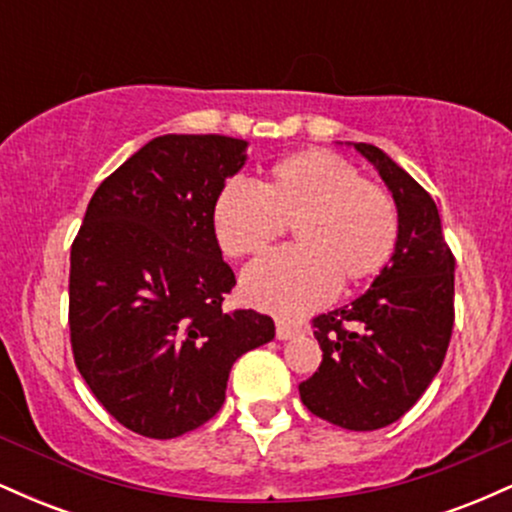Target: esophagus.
Wrapping results in <instances>:
<instances>
[{"label": "esophagus", "instance_id": "obj_1", "mask_svg": "<svg viewBox=\"0 0 512 512\" xmlns=\"http://www.w3.org/2000/svg\"><path fill=\"white\" fill-rule=\"evenodd\" d=\"M298 332H301V327H298V325H293V322H286V320H276V339H281V342H284V339H291V337H296Z\"/></svg>", "mask_w": 512, "mask_h": 512}]
</instances>
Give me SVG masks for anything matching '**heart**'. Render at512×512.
<instances>
[{
	"label": "heart",
	"instance_id": "1",
	"mask_svg": "<svg viewBox=\"0 0 512 512\" xmlns=\"http://www.w3.org/2000/svg\"><path fill=\"white\" fill-rule=\"evenodd\" d=\"M289 223L298 248L264 257L243 276L248 301L276 315L308 313L339 284L346 291L368 284L397 250L395 199L332 151H298L276 161L260 185L233 178L216 197V238L236 260L267 252Z\"/></svg>",
	"mask_w": 512,
	"mask_h": 512
}]
</instances>
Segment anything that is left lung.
I'll return each mask as SVG.
<instances>
[{
  "label": "left lung",
  "mask_w": 512,
  "mask_h": 512,
  "mask_svg": "<svg viewBox=\"0 0 512 512\" xmlns=\"http://www.w3.org/2000/svg\"><path fill=\"white\" fill-rule=\"evenodd\" d=\"M395 197L392 264L351 305L313 317L320 368L298 385L301 402L349 431L390 426L436 378L455 325V255L433 197L373 144H354Z\"/></svg>",
  "instance_id": "obj_1"
}]
</instances>
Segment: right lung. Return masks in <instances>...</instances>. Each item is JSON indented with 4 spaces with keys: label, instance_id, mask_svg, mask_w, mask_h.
<instances>
[{
    "label": "right lung",
    "instance_id": "obj_1",
    "mask_svg": "<svg viewBox=\"0 0 512 512\" xmlns=\"http://www.w3.org/2000/svg\"><path fill=\"white\" fill-rule=\"evenodd\" d=\"M243 139L163 134L110 173L72 243L69 339L103 409L139 436L204 426L231 366L272 342L274 320L221 308L236 286L214 204L245 166Z\"/></svg>",
    "mask_w": 512,
    "mask_h": 512
}]
</instances>
